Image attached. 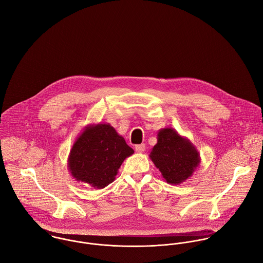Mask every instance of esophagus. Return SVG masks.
<instances>
[{
  "label": "esophagus",
  "instance_id": "esophagus-1",
  "mask_svg": "<svg viewBox=\"0 0 263 263\" xmlns=\"http://www.w3.org/2000/svg\"><path fill=\"white\" fill-rule=\"evenodd\" d=\"M135 149H136V152H137V153H143V152L145 151V149H146V146H145L144 144H141V145H137Z\"/></svg>",
  "mask_w": 263,
  "mask_h": 263
}]
</instances>
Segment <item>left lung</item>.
I'll return each mask as SVG.
<instances>
[{"label":"left lung","mask_w":263,"mask_h":263,"mask_svg":"<svg viewBox=\"0 0 263 263\" xmlns=\"http://www.w3.org/2000/svg\"><path fill=\"white\" fill-rule=\"evenodd\" d=\"M149 156L164 180L174 185L191 177L200 163L199 152L194 145L172 127L158 132L157 144Z\"/></svg>","instance_id":"1"}]
</instances>
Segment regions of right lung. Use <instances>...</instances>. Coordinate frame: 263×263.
<instances>
[{"label": "right lung", "mask_w": 263, "mask_h": 263, "mask_svg": "<svg viewBox=\"0 0 263 263\" xmlns=\"http://www.w3.org/2000/svg\"><path fill=\"white\" fill-rule=\"evenodd\" d=\"M134 154L109 123L87 125L77 137L68 157L73 178L97 189L115 180L123 161Z\"/></svg>", "instance_id": "obj_1"}]
</instances>
